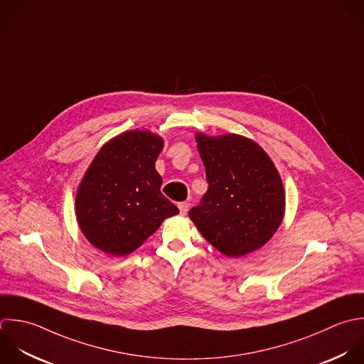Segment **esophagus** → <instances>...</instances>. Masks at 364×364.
Instances as JSON below:
<instances>
[{"label":"esophagus","mask_w":364,"mask_h":364,"mask_svg":"<svg viewBox=\"0 0 364 364\" xmlns=\"http://www.w3.org/2000/svg\"><path fill=\"white\" fill-rule=\"evenodd\" d=\"M188 207H190V204H188V203H186V201H183V203H178V210H180V214H181V215H186V214H187V211H188Z\"/></svg>","instance_id":"obj_1"}]
</instances>
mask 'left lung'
<instances>
[{"label": "left lung", "mask_w": 364, "mask_h": 364, "mask_svg": "<svg viewBox=\"0 0 364 364\" xmlns=\"http://www.w3.org/2000/svg\"><path fill=\"white\" fill-rule=\"evenodd\" d=\"M208 190L188 213L221 254L240 258L265 245L285 214L281 176L254 140L240 134H196Z\"/></svg>", "instance_id": "1"}]
</instances>
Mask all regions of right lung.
<instances>
[{
	"label": "right lung",
	"mask_w": 364,
	"mask_h": 364,
	"mask_svg": "<svg viewBox=\"0 0 364 364\" xmlns=\"http://www.w3.org/2000/svg\"><path fill=\"white\" fill-rule=\"evenodd\" d=\"M163 139L129 130L95 156L76 193V218L86 240L107 255L136 251L178 208L161 191L156 160Z\"/></svg>",
	"instance_id": "obj_1"
}]
</instances>
